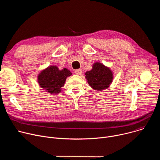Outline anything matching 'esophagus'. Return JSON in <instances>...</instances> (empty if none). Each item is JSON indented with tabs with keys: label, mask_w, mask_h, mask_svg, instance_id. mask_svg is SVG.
I'll return each mask as SVG.
<instances>
[{
	"label": "esophagus",
	"mask_w": 160,
	"mask_h": 160,
	"mask_svg": "<svg viewBox=\"0 0 160 160\" xmlns=\"http://www.w3.org/2000/svg\"><path fill=\"white\" fill-rule=\"evenodd\" d=\"M75 73L76 75H81L82 74V70L80 69H78V70H76L75 71Z\"/></svg>",
	"instance_id": "obj_1"
}]
</instances>
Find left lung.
Here are the masks:
<instances>
[{
	"instance_id": "8db88e82",
	"label": "left lung",
	"mask_w": 160,
	"mask_h": 160,
	"mask_svg": "<svg viewBox=\"0 0 160 160\" xmlns=\"http://www.w3.org/2000/svg\"><path fill=\"white\" fill-rule=\"evenodd\" d=\"M85 75L89 85L97 91L108 88L113 79L112 71L99 62L94 63L92 69L87 72Z\"/></svg>"
}]
</instances>
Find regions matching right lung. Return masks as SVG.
I'll list each match as a JSON object with an SVG mask.
<instances>
[{
	"label": "right lung",
	"mask_w": 160,
	"mask_h": 160,
	"mask_svg": "<svg viewBox=\"0 0 160 160\" xmlns=\"http://www.w3.org/2000/svg\"><path fill=\"white\" fill-rule=\"evenodd\" d=\"M72 73L66 68L60 70L56 66H49L42 70L37 77L38 84L43 90L51 94L61 92L66 78Z\"/></svg>",
	"instance_id": "right-lung-1"
}]
</instances>
